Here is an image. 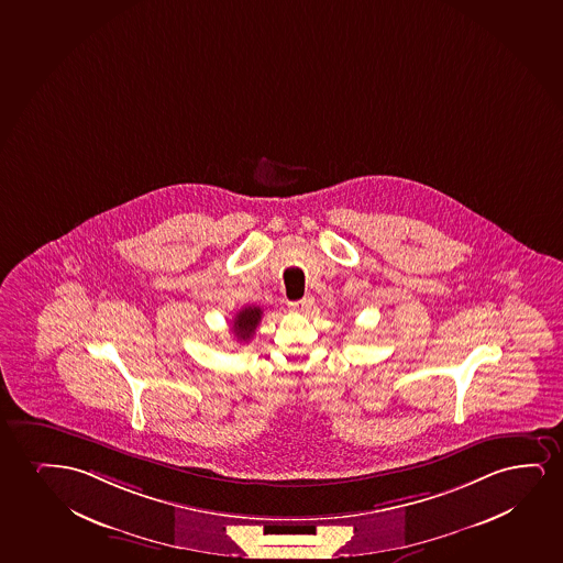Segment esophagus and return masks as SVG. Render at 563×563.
Segmentation results:
<instances>
[{"mask_svg": "<svg viewBox=\"0 0 563 563\" xmlns=\"http://www.w3.org/2000/svg\"><path fill=\"white\" fill-rule=\"evenodd\" d=\"M313 298L306 296V298H301L300 301H292L290 309H292L294 313H307V311L313 307Z\"/></svg>", "mask_w": 563, "mask_h": 563, "instance_id": "esophagus-1", "label": "esophagus"}]
</instances>
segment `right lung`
Listing matches in <instances>:
<instances>
[{
	"label": "right lung",
	"instance_id": "add662e5",
	"mask_svg": "<svg viewBox=\"0 0 563 563\" xmlns=\"http://www.w3.org/2000/svg\"><path fill=\"white\" fill-rule=\"evenodd\" d=\"M262 309L256 306L242 307L233 319V334L239 342H249L262 321Z\"/></svg>",
	"mask_w": 563,
	"mask_h": 563
}]
</instances>
